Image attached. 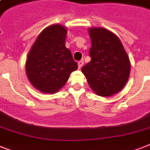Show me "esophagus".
Instances as JSON below:
<instances>
[{
    "mask_svg": "<svg viewBox=\"0 0 150 150\" xmlns=\"http://www.w3.org/2000/svg\"><path fill=\"white\" fill-rule=\"evenodd\" d=\"M82 65H83V61H80L78 62V67H79V69H80V68H82Z\"/></svg>",
    "mask_w": 150,
    "mask_h": 150,
    "instance_id": "1",
    "label": "esophagus"
}]
</instances>
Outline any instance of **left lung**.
<instances>
[{"label":"left lung","mask_w":150,"mask_h":150,"mask_svg":"<svg viewBox=\"0 0 150 150\" xmlns=\"http://www.w3.org/2000/svg\"><path fill=\"white\" fill-rule=\"evenodd\" d=\"M91 61L82 71L96 95L110 96L123 89L128 82L131 64L120 39L108 29H89Z\"/></svg>","instance_id":"1"}]
</instances>
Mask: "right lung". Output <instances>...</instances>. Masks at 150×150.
I'll return each mask as SVG.
<instances>
[{
	"mask_svg": "<svg viewBox=\"0 0 150 150\" xmlns=\"http://www.w3.org/2000/svg\"><path fill=\"white\" fill-rule=\"evenodd\" d=\"M67 28L53 24L43 29L29 50L25 72L32 86L43 93H55L78 68L65 47Z\"/></svg>",
	"mask_w": 150,
	"mask_h": 150,
	"instance_id": "obj_1",
	"label": "right lung"
}]
</instances>
